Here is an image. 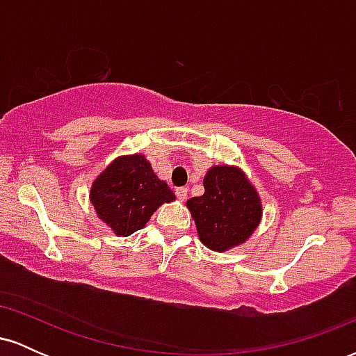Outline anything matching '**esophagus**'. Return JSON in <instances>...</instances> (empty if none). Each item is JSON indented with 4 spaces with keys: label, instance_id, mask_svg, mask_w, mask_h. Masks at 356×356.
<instances>
[{
    "label": "esophagus",
    "instance_id": "34e87169",
    "mask_svg": "<svg viewBox=\"0 0 356 356\" xmlns=\"http://www.w3.org/2000/svg\"><path fill=\"white\" fill-rule=\"evenodd\" d=\"M175 195H177V199L179 201H186L187 199V187H177V189H175Z\"/></svg>",
    "mask_w": 356,
    "mask_h": 356
}]
</instances>
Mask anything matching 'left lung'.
Returning <instances> with one entry per match:
<instances>
[{"label":"left lung","mask_w":356,"mask_h":356,"mask_svg":"<svg viewBox=\"0 0 356 356\" xmlns=\"http://www.w3.org/2000/svg\"><path fill=\"white\" fill-rule=\"evenodd\" d=\"M204 194L187 201L201 243L224 252L246 243L259 226L263 204L246 174L236 165H212Z\"/></svg>","instance_id":"left-lung-1"}]
</instances>
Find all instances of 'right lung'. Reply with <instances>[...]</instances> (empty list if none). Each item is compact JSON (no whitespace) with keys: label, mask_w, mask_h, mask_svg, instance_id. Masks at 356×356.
<instances>
[{"label":"right lung","mask_w":356,"mask_h":356,"mask_svg":"<svg viewBox=\"0 0 356 356\" xmlns=\"http://www.w3.org/2000/svg\"><path fill=\"white\" fill-rule=\"evenodd\" d=\"M172 201L174 192L155 175L142 154L117 157L90 189V202L97 216L118 238L142 229L162 204Z\"/></svg>","instance_id":"1"}]
</instances>
